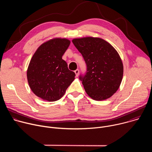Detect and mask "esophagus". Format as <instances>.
<instances>
[{
	"label": "esophagus",
	"instance_id": "esophagus-1",
	"mask_svg": "<svg viewBox=\"0 0 152 152\" xmlns=\"http://www.w3.org/2000/svg\"><path fill=\"white\" fill-rule=\"evenodd\" d=\"M75 74H76V76L77 77V76H78V75H79V69H76V70L75 71Z\"/></svg>",
	"mask_w": 152,
	"mask_h": 152
}]
</instances>
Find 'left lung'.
<instances>
[{
    "label": "left lung",
    "instance_id": "1",
    "mask_svg": "<svg viewBox=\"0 0 152 152\" xmlns=\"http://www.w3.org/2000/svg\"><path fill=\"white\" fill-rule=\"evenodd\" d=\"M72 42L86 65V73L79 76L86 93L95 100L111 97L118 90L123 75L117 50L100 38H76Z\"/></svg>",
    "mask_w": 152,
    "mask_h": 152
}]
</instances>
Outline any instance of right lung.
Segmentation results:
<instances>
[{
    "instance_id": "1",
    "label": "right lung",
    "mask_w": 152,
    "mask_h": 152,
    "mask_svg": "<svg viewBox=\"0 0 152 152\" xmlns=\"http://www.w3.org/2000/svg\"><path fill=\"white\" fill-rule=\"evenodd\" d=\"M70 40L53 38L42 44L34 54L27 70L28 83L38 97L49 102L60 99L72 83L75 73L62 56Z\"/></svg>"
}]
</instances>
